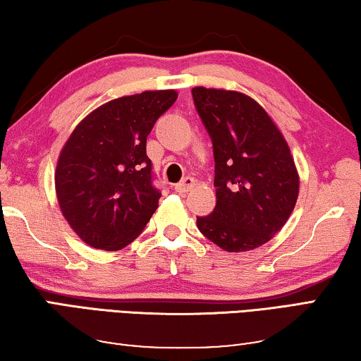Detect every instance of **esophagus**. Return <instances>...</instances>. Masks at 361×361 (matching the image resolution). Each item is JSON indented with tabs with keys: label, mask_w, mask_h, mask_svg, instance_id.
I'll list each match as a JSON object with an SVG mask.
<instances>
[{
	"label": "esophagus",
	"mask_w": 361,
	"mask_h": 361,
	"mask_svg": "<svg viewBox=\"0 0 361 361\" xmlns=\"http://www.w3.org/2000/svg\"><path fill=\"white\" fill-rule=\"evenodd\" d=\"M195 185V179L193 177H185V179H182L179 184L174 185V190L177 193H187L188 190H192V187Z\"/></svg>",
	"instance_id": "1"
}]
</instances>
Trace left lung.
<instances>
[{"instance_id":"left-lung-1","label":"left lung","mask_w":361,"mask_h":361,"mask_svg":"<svg viewBox=\"0 0 361 361\" xmlns=\"http://www.w3.org/2000/svg\"><path fill=\"white\" fill-rule=\"evenodd\" d=\"M193 102L212 140L216 208L198 230L228 252L251 251L280 232L296 206L299 174L288 142L256 100L197 86Z\"/></svg>"}]
</instances>
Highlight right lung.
Here are the masks:
<instances>
[{
    "mask_svg": "<svg viewBox=\"0 0 361 361\" xmlns=\"http://www.w3.org/2000/svg\"><path fill=\"white\" fill-rule=\"evenodd\" d=\"M177 92L144 91L110 100L70 134L54 174L65 221L86 245L118 251L137 238L161 197L152 184L147 135Z\"/></svg>",
    "mask_w": 361,
    "mask_h": 361,
    "instance_id": "1",
    "label": "right lung"
}]
</instances>
